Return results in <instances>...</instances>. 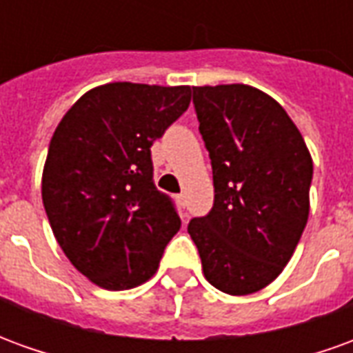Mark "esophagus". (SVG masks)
Returning <instances> with one entry per match:
<instances>
[{
    "instance_id": "obj_1",
    "label": "esophagus",
    "mask_w": 353,
    "mask_h": 353,
    "mask_svg": "<svg viewBox=\"0 0 353 353\" xmlns=\"http://www.w3.org/2000/svg\"><path fill=\"white\" fill-rule=\"evenodd\" d=\"M176 202H177V206H179V208H185V204H187V200H185V194H177Z\"/></svg>"
}]
</instances>
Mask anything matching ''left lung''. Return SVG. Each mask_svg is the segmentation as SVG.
Instances as JSON below:
<instances>
[{
    "label": "left lung",
    "instance_id": "8db88e82",
    "mask_svg": "<svg viewBox=\"0 0 353 353\" xmlns=\"http://www.w3.org/2000/svg\"><path fill=\"white\" fill-rule=\"evenodd\" d=\"M214 170V208L189 223L206 280L250 295L293 257L310 214L312 157L272 96L250 85L192 87Z\"/></svg>",
    "mask_w": 353,
    "mask_h": 353
}]
</instances>
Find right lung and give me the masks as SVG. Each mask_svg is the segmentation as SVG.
Segmentation results:
<instances>
[{"instance_id": "add662e5", "label": "right lung", "mask_w": 353, "mask_h": 353, "mask_svg": "<svg viewBox=\"0 0 353 353\" xmlns=\"http://www.w3.org/2000/svg\"><path fill=\"white\" fill-rule=\"evenodd\" d=\"M189 103L187 85L108 83L83 94L52 134L43 206L65 257L98 288L141 285L181 227L153 183L151 145Z\"/></svg>"}]
</instances>
